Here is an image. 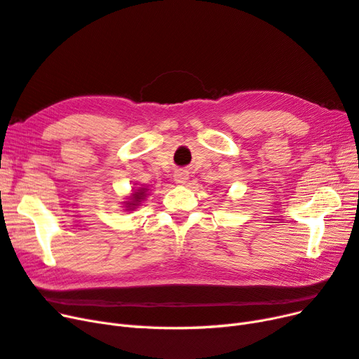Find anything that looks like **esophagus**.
I'll return each instance as SVG.
<instances>
[{
	"instance_id": "obj_1",
	"label": "esophagus",
	"mask_w": 359,
	"mask_h": 359,
	"mask_svg": "<svg viewBox=\"0 0 359 359\" xmlns=\"http://www.w3.org/2000/svg\"><path fill=\"white\" fill-rule=\"evenodd\" d=\"M187 180H189V172L187 170H177L175 175H173V181L180 184V186H184V184L187 182Z\"/></svg>"
}]
</instances>
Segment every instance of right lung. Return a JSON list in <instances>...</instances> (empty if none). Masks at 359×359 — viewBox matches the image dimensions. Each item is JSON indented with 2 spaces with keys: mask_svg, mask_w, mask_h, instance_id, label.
<instances>
[{
  "mask_svg": "<svg viewBox=\"0 0 359 359\" xmlns=\"http://www.w3.org/2000/svg\"><path fill=\"white\" fill-rule=\"evenodd\" d=\"M145 196H147V189H144V187H139L136 191H133V193H132V196L128 198L130 201L124 202V203H126V208H127L128 211L135 210L136 206L145 199Z\"/></svg>",
  "mask_w": 359,
  "mask_h": 359,
  "instance_id": "1",
  "label": "right lung"
}]
</instances>
